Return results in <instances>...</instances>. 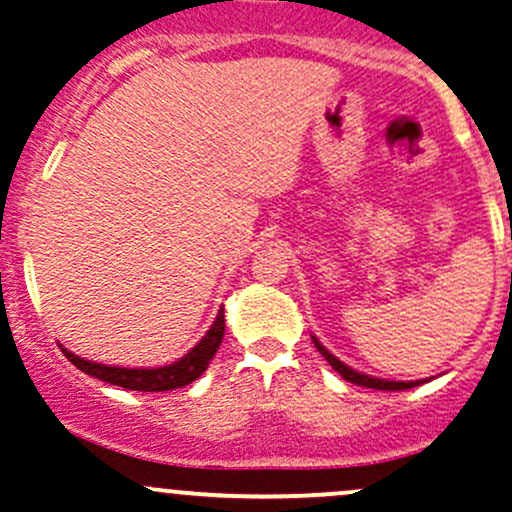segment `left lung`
<instances>
[{
    "label": "left lung",
    "mask_w": 512,
    "mask_h": 512,
    "mask_svg": "<svg viewBox=\"0 0 512 512\" xmlns=\"http://www.w3.org/2000/svg\"><path fill=\"white\" fill-rule=\"evenodd\" d=\"M314 346L319 348V353L324 355V358L328 360V365H331L333 370H336L338 375H341L343 380H348V383H355V385H363V387H373V390H410V387L419 385L422 380H417V383H395V380H380V378H370V375H363L358 373V370L348 368V365H343L341 360L336 358V355H331L326 351L324 346H321L319 341L314 338Z\"/></svg>",
    "instance_id": "1"
}]
</instances>
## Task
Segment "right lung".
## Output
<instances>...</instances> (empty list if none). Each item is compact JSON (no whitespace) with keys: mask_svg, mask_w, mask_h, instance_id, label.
<instances>
[{"mask_svg":"<svg viewBox=\"0 0 512 512\" xmlns=\"http://www.w3.org/2000/svg\"><path fill=\"white\" fill-rule=\"evenodd\" d=\"M225 333V311L220 309L215 316L213 326L208 328L206 336L196 343V348H191L184 358H179L176 363L164 365V368H115V365H102V363H90V360L78 358L71 351L63 348L66 358L71 360L78 370L93 375V378L102 380V383H110L117 387H125V390H139V392H164V390H176V387H184L193 383L196 378H201L203 370L208 368L211 358L218 351L220 341H223Z\"/></svg>","mask_w":512,"mask_h":512,"instance_id":"1","label":"right lung"}]
</instances>
